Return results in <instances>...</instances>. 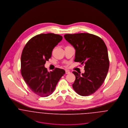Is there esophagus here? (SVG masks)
Masks as SVG:
<instances>
[{"mask_svg":"<svg viewBox=\"0 0 128 128\" xmlns=\"http://www.w3.org/2000/svg\"><path fill=\"white\" fill-rule=\"evenodd\" d=\"M70 72L69 70H66V74H70Z\"/></svg>","mask_w":128,"mask_h":128,"instance_id":"34e87169","label":"esophagus"}]
</instances>
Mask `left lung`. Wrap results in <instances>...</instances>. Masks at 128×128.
Instances as JSON below:
<instances>
[{"mask_svg": "<svg viewBox=\"0 0 128 128\" xmlns=\"http://www.w3.org/2000/svg\"><path fill=\"white\" fill-rule=\"evenodd\" d=\"M64 37L75 49L74 62L85 64L84 73L72 72L75 76L73 89L80 96H90L100 88L108 73L106 46L100 37L88 33L66 34Z\"/></svg>", "mask_w": 128, "mask_h": 128, "instance_id": "obj_1", "label": "left lung"}]
</instances>
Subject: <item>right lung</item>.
Returning <instances> with one entry per match:
<instances>
[{"instance_id": "obj_1", "label": "right lung", "mask_w": 128, "mask_h": 128, "mask_svg": "<svg viewBox=\"0 0 128 128\" xmlns=\"http://www.w3.org/2000/svg\"><path fill=\"white\" fill-rule=\"evenodd\" d=\"M62 37L54 34H42L32 38L25 45L21 56V74L26 84L34 94L46 97L55 91L65 70L56 68L48 72L45 68L55 46Z\"/></svg>"}]
</instances>
